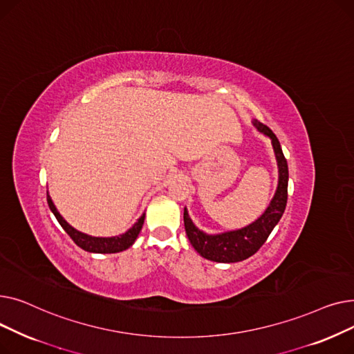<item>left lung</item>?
<instances>
[{
	"mask_svg": "<svg viewBox=\"0 0 354 354\" xmlns=\"http://www.w3.org/2000/svg\"><path fill=\"white\" fill-rule=\"evenodd\" d=\"M258 132L264 133L271 139L272 149L278 165V187L274 198L271 199L266 212L252 224L222 234L209 235L198 230L188 215L187 208L183 209L185 231L196 252L215 263H238L254 255L267 241L268 235L281 219L287 205L288 188V165L283 155V149L272 130L258 120H252Z\"/></svg>",
	"mask_w": 354,
	"mask_h": 354,
	"instance_id": "1",
	"label": "left lung"
}]
</instances>
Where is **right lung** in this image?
Wrapping results in <instances>:
<instances>
[{"label":"right lung","instance_id":"add662e5","mask_svg":"<svg viewBox=\"0 0 354 354\" xmlns=\"http://www.w3.org/2000/svg\"><path fill=\"white\" fill-rule=\"evenodd\" d=\"M47 202L48 207L51 209V212L54 214V216L57 218L59 224L63 227V230L70 235V238L76 243L82 250L87 251V252H96V254H115V252H120L127 250L129 247H132L133 243L136 241L142 227H143V221H145V214L138 219L136 224L127 230L124 234L118 235V236H91L87 234H83L77 230H74L71 225H68L67 222L64 221V218L60 215V212L57 211V208L54 207V203L50 198V195H47Z\"/></svg>","mask_w":354,"mask_h":354}]
</instances>
